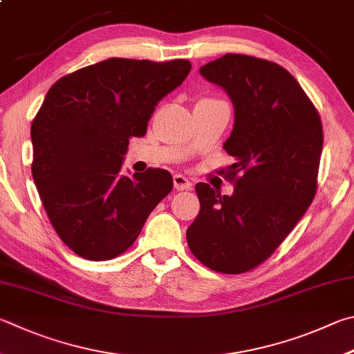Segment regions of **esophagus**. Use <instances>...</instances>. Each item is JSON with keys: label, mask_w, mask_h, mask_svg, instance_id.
<instances>
[{"label": "esophagus", "mask_w": 354, "mask_h": 354, "mask_svg": "<svg viewBox=\"0 0 354 354\" xmlns=\"http://www.w3.org/2000/svg\"><path fill=\"white\" fill-rule=\"evenodd\" d=\"M173 184H175L176 190H190L192 189V183L183 175L173 176Z\"/></svg>", "instance_id": "obj_1"}]
</instances>
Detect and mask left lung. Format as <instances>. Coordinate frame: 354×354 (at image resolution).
Listing matches in <instances>:
<instances>
[{
    "label": "left lung",
    "instance_id": "1",
    "mask_svg": "<svg viewBox=\"0 0 354 354\" xmlns=\"http://www.w3.org/2000/svg\"><path fill=\"white\" fill-rule=\"evenodd\" d=\"M199 73L234 104V130L224 142L235 158L226 171L234 194L198 183L201 209L185 236L204 266L243 274L272 255L313 203L322 122L299 82L274 62L226 54Z\"/></svg>",
    "mask_w": 354,
    "mask_h": 354
}]
</instances>
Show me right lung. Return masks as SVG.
<instances>
[{
  "mask_svg": "<svg viewBox=\"0 0 354 354\" xmlns=\"http://www.w3.org/2000/svg\"><path fill=\"white\" fill-rule=\"evenodd\" d=\"M189 60L108 59L57 80L32 120V176L62 241L104 261L131 246L170 194L164 169L120 176L131 138H142L155 106L189 75Z\"/></svg>",
  "mask_w": 354,
  "mask_h": 354,
  "instance_id": "right-lung-1",
  "label": "right lung"
}]
</instances>
